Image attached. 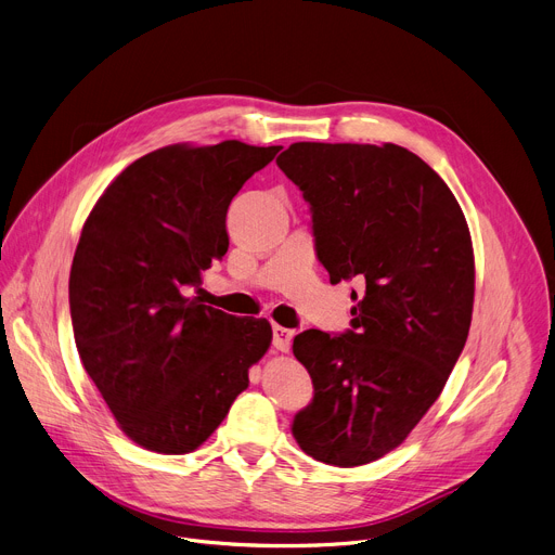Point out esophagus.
<instances>
[{
	"label": "esophagus",
	"mask_w": 555,
	"mask_h": 555,
	"mask_svg": "<svg viewBox=\"0 0 555 555\" xmlns=\"http://www.w3.org/2000/svg\"><path fill=\"white\" fill-rule=\"evenodd\" d=\"M291 340H293V332L286 330V327H280V324H275V327H273V347L278 351H288L291 349Z\"/></svg>",
	"instance_id": "34e87169"
}]
</instances>
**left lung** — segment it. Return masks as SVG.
I'll return each instance as SVG.
<instances>
[{"mask_svg":"<svg viewBox=\"0 0 555 555\" xmlns=\"http://www.w3.org/2000/svg\"><path fill=\"white\" fill-rule=\"evenodd\" d=\"M313 215L315 253L332 284L358 280L351 330H307L293 353L313 401L293 418L309 457L363 466L401 446L466 345L475 255L443 179L410 150L383 143H293L278 156Z\"/></svg>","mask_w":555,"mask_h":555,"instance_id":"obj_1","label":"left lung"}]
</instances>
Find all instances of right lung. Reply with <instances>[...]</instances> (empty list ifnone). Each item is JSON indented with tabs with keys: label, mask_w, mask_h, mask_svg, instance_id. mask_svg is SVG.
Returning a JSON list of instances; mask_svg holds the SVG:
<instances>
[{
	"label": "right lung",
	"mask_w": 555,
	"mask_h": 555,
	"mask_svg": "<svg viewBox=\"0 0 555 555\" xmlns=\"http://www.w3.org/2000/svg\"><path fill=\"white\" fill-rule=\"evenodd\" d=\"M280 150H154L107 185L82 225L69 275L76 347L118 428L145 450H197L271 347L267 318L223 313L185 288L225 255L228 206Z\"/></svg>",
	"instance_id": "right-lung-1"
}]
</instances>
